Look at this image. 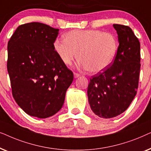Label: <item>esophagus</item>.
Segmentation results:
<instances>
[{
    "instance_id": "1",
    "label": "esophagus",
    "mask_w": 151,
    "mask_h": 151,
    "mask_svg": "<svg viewBox=\"0 0 151 151\" xmlns=\"http://www.w3.org/2000/svg\"><path fill=\"white\" fill-rule=\"evenodd\" d=\"M73 75H74V78H77L78 77H80V76L79 73H74Z\"/></svg>"
}]
</instances>
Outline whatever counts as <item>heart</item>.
<instances>
[{"label":"heart","instance_id":"b5f03b06","mask_svg":"<svg viewBox=\"0 0 151 151\" xmlns=\"http://www.w3.org/2000/svg\"><path fill=\"white\" fill-rule=\"evenodd\" d=\"M53 49L65 65H71L77 58L79 65L92 73L102 72L114 62L119 49V42L114 34L100 30H72L65 35V39L58 38Z\"/></svg>","mask_w":151,"mask_h":151}]
</instances>
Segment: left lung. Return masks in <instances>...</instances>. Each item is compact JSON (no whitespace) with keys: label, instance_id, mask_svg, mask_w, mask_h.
Returning a JSON list of instances; mask_svg holds the SVG:
<instances>
[{"label":"left lung","instance_id":"left-lung-1","mask_svg":"<svg viewBox=\"0 0 151 151\" xmlns=\"http://www.w3.org/2000/svg\"><path fill=\"white\" fill-rule=\"evenodd\" d=\"M119 49L114 62L90 78L88 100L102 118H112L129 108L137 93L140 71V43L129 27L114 24Z\"/></svg>","mask_w":151,"mask_h":151}]
</instances>
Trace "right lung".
<instances>
[{
	"instance_id": "obj_1",
	"label": "right lung",
	"mask_w": 151,
	"mask_h": 151,
	"mask_svg": "<svg viewBox=\"0 0 151 151\" xmlns=\"http://www.w3.org/2000/svg\"><path fill=\"white\" fill-rule=\"evenodd\" d=\"M58 29L33 22L20 25L8 42L12 95L27 114L47 118L62 109L73 80L53 49Z\"/></svg>"
}]
</instances>
